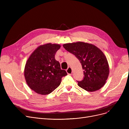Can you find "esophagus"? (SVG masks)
Returning a JSON list of instances; mask_svg holds the SVG:
<instances>
[{"label": "esophagus", "mask_w": 129, "mask_h": 129, "mask_svg": "<svg viewBox=\"0 0 129 129\" xmlns=\"http://www.w3.org/2000/svg\"><path fill=\"white\" fill-rule=\"evenodd\" d=\"M66 72H67V74H72V68L71 67H69L68 68H67V69L66 70Z\"/></svg>", "instance_id": "esophagus-1"}]
</instances>
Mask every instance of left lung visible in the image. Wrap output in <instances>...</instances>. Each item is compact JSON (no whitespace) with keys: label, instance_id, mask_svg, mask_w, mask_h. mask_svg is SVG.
Returning a JSON list of instances; mask_svg holds the SVG:
<instances>
[{"label":"left lung","instance_id":"obj_1","mask_svg":"<svg viewBox=\"0 0 129 129\" xmlns=\"http://www.w3.org/2000/svg\"><path fill=\"white\" fill-rule=\"evenodd\" d=\"M63 46L82 64L84 76L82 80L77 81L78 85L88 91H94L102 88L109 74V64L104 53L95 45L82 42Z\"/></svg>","mask_w":129,"mask_h":129}]
</instances>
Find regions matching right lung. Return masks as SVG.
<instances>
[{"label":"right lung","instance_id":"1","mask_svg":"<svg viewBox=\"0 0 129 129\" xmlns=\"http://www.w3.org/2000/svg\"><path fill=\"white\" fill-rule=\"evenodd\" d=\"M60 45L47 43L39 46L26 63L24 74L30 88L41 94H48L57 88L62 78L67 75L61 70L55 55Z\"/></svg>","mask_w":129,"mask_h":129}]
</instances>
